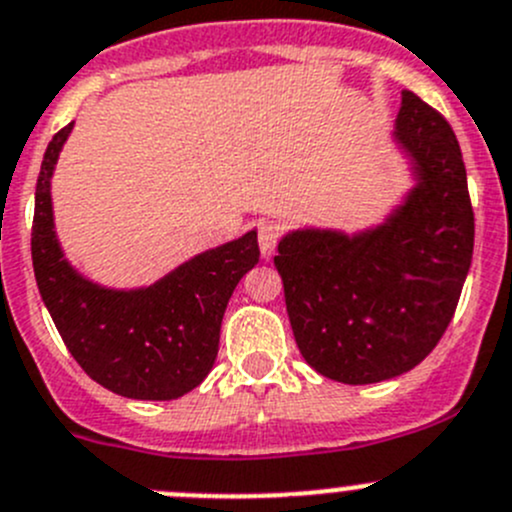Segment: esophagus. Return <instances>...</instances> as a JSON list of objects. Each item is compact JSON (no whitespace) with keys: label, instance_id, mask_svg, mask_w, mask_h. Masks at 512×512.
<instances>
[{"label":"esophagus","instance_id":"obj_1","mask_svg":"<svg viewBox=\"0 0 512 512\" xmlns=\"http://www.w3.org/2000/svg\"><path fill=\"white\" fill-rule=\"evenodd\" d=\"M278 239H281V231H278L276 224H268V221H261V224H258V246H261L263 258L273 254Z\"/></svg>","mask_w":512,"mask_h":512}]
</instances>
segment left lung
I'll use <instances>...</instances> for the list:
<instances>
[{
    "label": "left lung",
    "mask_w": 512,
    "mask_h": 512,
    "mask_svg": "<svg viewBox=\"0 0 512 512\" xmlns=\"http://www.w3.org/2000/svg\"><path fill=\"white\" fill-rule=\"evenodd\" d=\"M396 139L418 186L388 224L351 239L296 231L273 256L298 351L348 386L401 376L438 346L473 258V204L445 116L403 91Z\"/></svg>",
    "instance_id": "1"
}]
</instances>
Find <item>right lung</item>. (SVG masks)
<instances>
[{"label":"right lung","mask_w":512,"mask_h":512,"mask_svg":"<svg viewBox=\"0 0 512 512\" xmlns=\"http://www.w3.org/2000/svg\"><path fill=\"white\" fill-rule=\"evenodd\" d=\"M69 131L72 124L49 141L34 194L32 263L44 306L91 381L136 401L184 396L214 368L226 303L258 263L256 231L141 291L94 286L69 266L54 236L49 179Z\"/></svg>","instance_id":"add662e5"}]
</instances>
